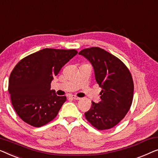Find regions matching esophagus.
<instances>
[{
	"label": "esophagus",
	"mask_w": 158,
	"mask_h": 158,
	"mask_svg": "<svg viewBox=\"0 0 158 158\" xmlns=\"http://www.w3.org/2000/svg\"><path fill=\"white\" fill-rule=\"evenodd\" d=\"M69 97H71V98L73 99H75V100H79V99H80L79 97L75 96V95H70Z\"/></svg>",
	"instance_id": "1"
}]
</instances>
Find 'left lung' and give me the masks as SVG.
<instances>
[{
    "mask_svg": "<svg viewBox=\"0 0 158 158\" xmlns=\"http://www.w3.org/2000/svg\"><path fill=\"white\" fill-rule=\"evenodd\" d=\"M92 64L95 79L102 89L101 101L92 102L85 112L88 122L99 130L117 125L132 105L134 84L132 75L121 60L99 47L84 48L79 53Z\"/></svg>",
    "mask_w": 158,
    "mask_h": 158,
    "instance_id": "1",
    "label": "left lung"
}]
</instances>
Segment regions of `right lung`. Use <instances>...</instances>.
<instances>
[{
    "label": "right lung",
    "mask_w": 158,
    "mask_h": 158,
    "mask_svg": "<svg viewBox=\"0 0 158 158\" xmlns=\"http://www.w3.org/2000/svg\"><path fill=\"white\" fill-rule=\"evenodd\" d=\"M77 53L75 49L44 48L16 64L10 75L8 92L22 120L39 127L56 117L66 97L57 96L51 90V83Z\"/></svg>",
    "instance_id": "1"
}]
</instances>
